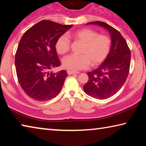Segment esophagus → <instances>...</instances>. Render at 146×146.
I'll return each instance as SVG.
<instances>
[{"mask_svg":"<svg viewBox=\"0 0 146 146\" xmlns=\"http://www.w3.org/2000/svg\"><path fill=\"white\" fill-rule=\"evenodd\" d=\"M67 72H68V74L69 75H75V74H78L79 73L78 71H70V70H68Z\"/></svg>","mask_w":146,"mask_h":146,"instance_id":"esophagus-1","label":"esophagus"}]
</instances>
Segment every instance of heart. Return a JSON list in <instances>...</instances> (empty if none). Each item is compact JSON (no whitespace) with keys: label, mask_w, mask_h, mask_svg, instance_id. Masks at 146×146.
I'll use <instances>...</instances> for the list:
<instances>
[{"label":"heart","mask_w":146,"mask_h":146,"mask_svg":"<svg viewBox=\"0 0 146 146\" xmlns=\"http://www.w3.org/2000/svg\"><path fill=\"white\" fill-rule=\"evenodd\" d=\"M69 38L82 43L80 55H70L63 58L62 64L65 68L77 71L87 68L91 64L97 66L107 58L111 48V40L104 35L89 28L79 29L68 34ZM70 41L66 35H62L55 43V49L60 55H64L70 50Z\"/></svg>","instance_id":"1"}]
</instances>
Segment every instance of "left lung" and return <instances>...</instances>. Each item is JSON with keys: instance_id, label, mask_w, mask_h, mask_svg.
I'll return each instance as SVG.
<instances>
[{"instance_id": "1", "label": "left lung", "mask_w": 146, "mask_h": 146, "mask_svg": "<svg viewBox=\"0 0 146 146\" xmlns=\"http://www.w3.org/2000/svg\"><path fill=\"white\" fill-rule=\"evenodd\" d=\"M102 27L111 36L110 51L104 61L91 72H88L89 80L84 86V91L88 95L104 100L119 91L126 80L129 74L131 51L126 41L117 29L100 21L86 24Z\"/></svg>"}]
</instances>
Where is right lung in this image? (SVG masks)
I'll return each instance as SVG.
<instances>
[{"label": "right lung", "instance_id": "obj_1", "mask_svg": "<svg viewBox=\"0 0 146 146\" xmlns=\"http://www.w3.org/2000/svg\"><path fill=\"white\" fill-rule=\"evenodd\" d=\"M72 25L44 20L27 30L19 42L15 64L19 82L27 95L47 101L60 92L68 73L49 71L60 66L55 43Z\"/></svg>", "mask_w": 146, "mask_h": 146}]
</instances>
